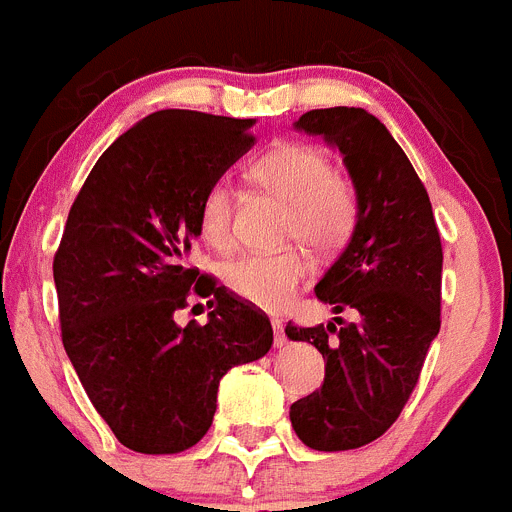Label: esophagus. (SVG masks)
Returning a JSON list of instances; mask_svg holds the SVG:
<instances>
[{"label":"esophagus","mask_w":512,"mask_h":512,"mask_svg":"<svg viewBox=\"0 0 512 512\" xmlns=\"http://www.w3.org/2000/svg\"><path fill=\"white\" fill-rule=\"evenodd\" d=\"M273 334H275V347H285L288 344V336H285V326L280 319H273Z\"/></svg>","instance_id":"esophagus-1"}]
</instances>
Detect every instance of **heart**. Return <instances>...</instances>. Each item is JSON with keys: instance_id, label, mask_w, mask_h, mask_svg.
I'll return each instance as SVG.
<instances>
[{"instance_id": "b5f03b06", "label": "heart", "mask_w": 512, "mask_h": 512, "mask_svg": "<svg viewBox=\"0 0 512 512\" xmlns=\"http://www.w3.org/2000/svg\"><path fill=\"white\" fill-rule=\"evenodd\" d=\"M252 181L290 206L285 232L316 252H334L352 237L359 216L352 183L334 173L329 158L311 145H280L250 168ZM232 186L216 178L201 196L199 232L211 247L232 242ZM311 260L301 250L250 252L224 265V283L252 306L280 308L306 283Z\"/></svg>"}]
</instances>
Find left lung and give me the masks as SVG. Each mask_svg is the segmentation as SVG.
Instances as JSON below:
<instances>
[{"mask_svg":"<svg viewBox=\"0 0 512 512\" xmlns=\"http://www.w3.org/2000/svg\"><path fill=\"white\" fill-rule=\"evenodd\" d=\"M296 130L342 153L357 193L349 245L316 283L319 301L357 319L285 326L326 362L324 385L290 405V423L316 451L359 449L393 426L416 388L441 326L444 252L426 188L380 119L357 107L313 109Z\"/></svg>","mask_w":512,"mask_h":512,"instance_id":"left-lung-1","label":"left lung"}]
</instances>
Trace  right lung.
Listing matches in <instances>:
<instances>
[{
    "label": "right lung",
    "instance_id": "right-lung-1",
    "mask_svg": "<svg viewBox=\"0 0 512 512\" xmlns=\"http://www.w3.org/2000/svg\"><path fill=\"white\" fill-rule=\"evenodd\" d=\"M252 124L188 109L140 119L96 160L55 252L68 359L119 444L140 454L199 444L219 380L273 347L260 308L188 267L201 196L255 145ZM191 287L212 298L204 327L175 324Z\"/></svg>",
    "mask_w": 512,
    "mask_h": 512
}]
</instances>
